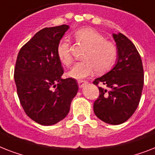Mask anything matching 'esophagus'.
I'll return each mask as SVG.
<instances>
[{
  "label": "esophagus",
  "mask_w": 155,
  "mask_h": 155,
  "mask_svg": "<svg viewBox=\"0 0 155 155\" xmlns=\"http://www.w3.org/2000/svg\"><path fill=\"white\" fill-rule=\"evenodd\" d=\"M86 84L87 81H85V80H78V85L80 87H83Z\"/></svg>",
  "instance_id": "34e87169"
}]
</instances>
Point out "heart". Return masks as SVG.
Instances as JSON below:
<instances>
[{
  "instance_id": "heart-1",
  "label": "heart",
  "mask_w": 155,
  "mask_h": 155,
  "mask_svg": "<svg viewBox=\"0 0 155 155\" xmlns=\"http://www.w3.org/2000/svg\"><path fill=\"white\" fill-rule=\"evenodd\" d=\"M73 38L87 48L83 55L84 60L74 65L68 73V76L83 79L91 75L95 70L96 73L103 74L112 68L118 57V48L114 42L106 40L102 34L91 28L75 31ZM56 54L62 64L69 66L72 63L71 45L67 40L59 41Z\"/></svg>"
}]
</instances>
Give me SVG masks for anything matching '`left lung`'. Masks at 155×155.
Returning <instances> with one entry per match:
<instances>
[{
	"label": "left lung",
	"mask_w": 155,
	"mask_h": 155,
	"mask_svg": "<svg viewBox=\"0 0 155 155\" xmlns=\"http://www.w3.org/2000/svg\"><path fill=\"white\" fill-rule=\"evenodd\" d=\"M118 60L109 72L95 79L99 95L94 103L95 115L109 124L119 125L130 119L140 101L144 84L141 56L134 45L122 33L113 34ZM101 84L103 87H99Z\"/></svg>",
	"instance_id": "left-lung-1"
}]
</instances>
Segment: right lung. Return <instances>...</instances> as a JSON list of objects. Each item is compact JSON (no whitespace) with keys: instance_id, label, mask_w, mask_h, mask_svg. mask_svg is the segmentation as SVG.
<instances>
[{"instance_id":"obj_1","label":"right lung","mask_w":155,"mask_h":155,"mask_svg":"<svg viewBox=\"0 0 155 155\" xmlns=\"http://www.w3.org/2000/svg\"><path fill=\"white\" fill-rule=\"evenodd\" d=\"M68 25L45 28L19 51L14 80L20 103L30 119L44 126L56 124L67 116L78 91L73 78L63 80L56 47Z\"/></svg>"}]
</instances>
